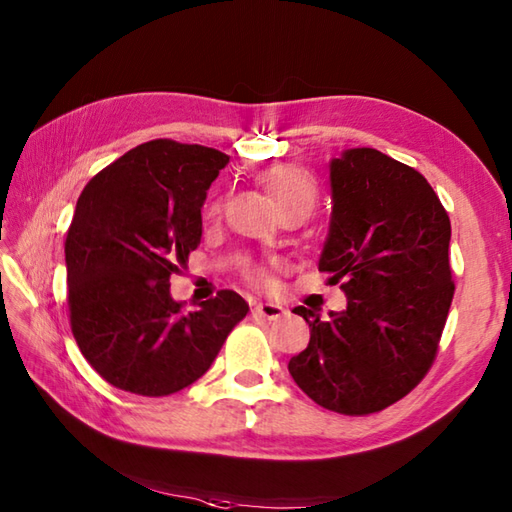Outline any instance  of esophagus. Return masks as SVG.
<instances>
[{
    "instance_id": "esophagus-1",
    "label": "esophagus",
    "mask_w": 512,
    "mask_h": 512,
    "mask_svg": "<svg viewBox=\"0 0 512 512\" xmlns=\"http://www.w3.org/2000/svg\"><path fill=\"white\" fill-rule=\"evenodd\" d=\"M253 312H255V314H259V317L268 319V321H275V319H279L281 314H284L286 310L281 308L279 303H273V301H264V303H255V306H253Z\"/></svg>"
}]
</instances>
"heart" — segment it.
Segmentation results:
<instances>
[{
    "label": "heart",
    "instance_id": "heart-1",
    "mask_svg": "<svg viewBox=\"0 0 512 512\" xmlns=\"http://www.w3.org/2000/svg\"><path fill=\"white\" fill-rule=\"evenodd\" d=\"M262 182L266 184V189L273 193V198L279 206L281 213H303L310 215L317 206L319 200V187L314 178L308 171H303L299 167L292 165H279L262 173ZM224 200L217 198L211 202L209 213L217 215L222 211ZM250 279L259 281L262 279V273L259 270H250Z\"/></svg>",
    "mask_w": 512,
    "mask_h": 512
}]
</instances>
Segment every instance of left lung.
Masks as SVG:
<instances>
[{
    "mask_svg": "<svg viewBox=\"0 0 512 512\" xmlns=\"http://www.w3.org/2000/svg\"><path fill=\"white\" fill-rule=\"evenodd\" d=\"M332 220L319 259L347 295L321 319L295 308L310 343L288 372L317 405L367 416L405 398L433 365L447 323L451 222L413 167L372 147L330 162Z\"/></svg>",
    "mask_w": 512,
    "mask_h": 512,
    "instance_id": "obj_1",
    "label": "left lung"
}]
</instances>
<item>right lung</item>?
I'll return each mask as SVG.
<instances>
[{
	"mask_svg": "<svg viewBox=\"0 0 512 512\" xmlns=\"http://www.w3.org/2000/svg\"><path fill=\"white\" fill-rule=\"evenodd\" d=\"M228 156L158 138L85 184L65 237L72 334L107 383L138 396L193 385L246 317L220 290L184 314L169 292L202 237V204Z\"/></svg>",
	"mask_w": 512,
	"mask_h": 512,
	"instance_id": "add662e5",
	"label": "right lung"
}]
</instances>
